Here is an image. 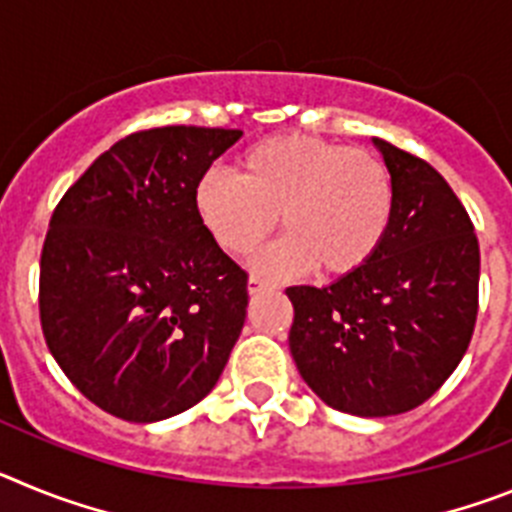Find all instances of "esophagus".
Listing matches in <instances>:
<instances>
[{
	"mask_svg": "<svg viewBox=\"0 0 512 512\" xmlns=\"http://www.w3.org/2000/svg\"><path fill=\"white\" fill-rule=\"evenodd\" d=\"M266 289H271V284L264 282L261 277H256V274L248 279V292H251V295H261V292H266Z\"/></svg>",
	"mask_w": 512,
	"mask_h": 512,
	"instance_id": "34e87169",
	"label": "esophagus"
}]
</instances>
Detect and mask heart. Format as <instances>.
Returning a JSON list of instances; mask_svg holds the SVG:
<instances>
[{
    "instance_id": "obj_1",
    "label": "heart",
    "mask_w": 512,
    "mask_h": 512,
    "mask_svg": "<svg viewBox=\"0 0 512 512\" xmlns=\"http://www.w3.org/2000/svg\"><path fill=\"white\" fill-rule=\"evenodd\" d=\"M194 212L230 256H248L282 220V241L256 259L266 277L315 269L351 277L382 251L395 215V182L382 158L318 135H274L235 161V176L194 184Z\"/></svg>"
}]
</instances>
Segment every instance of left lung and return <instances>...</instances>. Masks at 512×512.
Segmentation results:
<instances>
[{
	"instance_id": "1",
	"label": "left lung",
	"mask_w": 512,
	"mask_h": 512,
	"mask_svg": "<svg viewBox=\"0 0 512 512\" xmlns=\"http://www.w3.org/2000/svg\"><path fill=\"white\" fill-rule=\"evenodd\" d=\"M395 215L372 264L330 287H289V351L315 395L348 415L423 405L472 341L479 243L467 210L428 161L374 138Z\"/></svg>"
}]
</instances>
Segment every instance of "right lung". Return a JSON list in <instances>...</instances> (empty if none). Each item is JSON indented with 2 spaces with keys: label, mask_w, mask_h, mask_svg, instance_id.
<instances>
[{
  "label": "right lung",
  "mask_w": 512,
  "mask_h": 512,
  "mask_svg": "<svg viewBox=\"0 0 512 512\" xmlns=\"http://www.w3.org/2000/svg\"><path fill=\"white\" fill-rule=\"evenodd\" d=\"M241 130L130 133L63 194L40 253V325L81 395L130 423L179 415L223 374L248 274L194 212V184Z\"/></svg>",
  "instance_id": "right-lung-1"
}]
</instances>
